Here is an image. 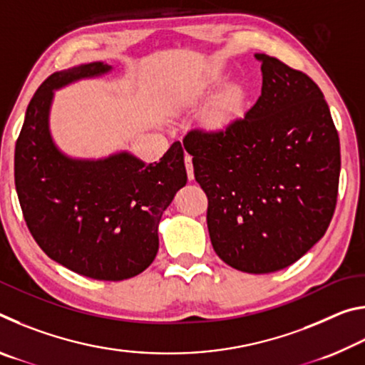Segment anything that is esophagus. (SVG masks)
Returning a JSON list of instances; mask_svg holds the SVG:
<instances>
[{"instance_id": "1", "label": "esophagus", "mask_w": 365, "mask_h": 365, "mask_svg": "<svg viewBox=\"0 0 365 365\" xmlns=\"http://www.w3.org/2000/svg\"><path fill=\"white\" fill-rule=\"evenodd\" d=\"M185 168H187V174L190 180L195 178V170H193V160H191L190 154H185Z\"/></svg>"}]
</instances>
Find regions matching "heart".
Instances as JSON below:
<instances>
[{
  "label": "heart",
  "instance_id": "b5f03b06",
  "mask_svg": "<svg viewBox=\"0 0 365 365\" xmlns=\"http://www.w3.org/2000/svg\"><path fill=\"white\" fill-rule=\"evenodd\" d=\"M222 82H224V76H220V73H212V76L207 77L205 83L200 85V88H196V91L188 95V100H195V98L200 93H202L205 90L212 88V86L219 85ZM240 103H242V93H240L238 88H232L217 103V106L211 110V114H209V122H211L212 125H222V123H225L230 117L235 115V113H237L240 108Z\"/></svg>",
  "mask_w": 365,
  "mask_h": 365
}]
</instances>
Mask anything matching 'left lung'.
<instances>
[{
  "mask_svg": "<svg viewBox=\"0 0 365 365\" xmlns=\"http://www.w3.org/2000/svg\"><path fill=\"white\" fill-rule=\"evenodd\" d=\"M262 90L225 128H193L183 146L207 196L217 256L248 274L298 261L324 237L336 206L341 158L329 104L312 78L255 54Z\"/></svg>",
  "mask_w": 365,
  "mask_h": 365,
  "instance_id": "1",
  "label": "left lung"
}]
</instances>
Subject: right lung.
Returning <instances> with one entry per match:
<instances>
[{
    "instance_id": "add662e5",
    "label": "right lung",
    "mask_w": 365,
    "mask_h": 365,
    "mask_svg": "<svg viewBox=\"0 0 365 365\" xmlns=\"http://www.w3.org/2000/svg\"><path fill=\"white\" fill-rule=\"evenodd\" d=\"M110 69L104 63L82 64L54 72L40 85L16 143L14 180L29 230L53 261L90 279L119 282L154 261L159 220L187 183V170L180 141L153 164L127 151L73 159L54 145V90Z\"/></svg>"
}]
</instances>
